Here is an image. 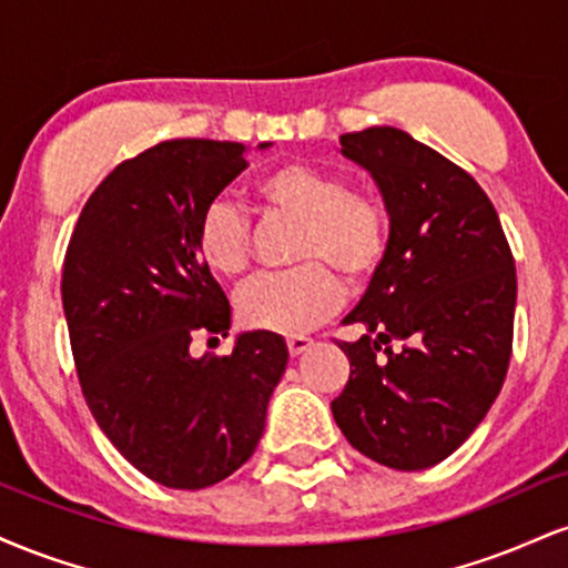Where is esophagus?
I'll use <instances>...</instances> for the list:
<instances>
[{
  "mask_svg": "<svg viewBox=\"0 0 568 568\" xmlns=\"http://www.w3.org/2000/svg\"><path fill=\"white\" fill-rule=\"evenodd\" d=\"M312 347V338H306V336H291L288 338V352H291V357H298V355H304L306 349Z\"/></svg>",
  "mask_w": 568,
  "mask_h": 568,
  "instance_id": "esophagus-1",
  "label": "esophagus"
}]
</instances>
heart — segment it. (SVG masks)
Here are the masks:
<instances>
[{
	"mask_svg": "<svg viewBox=\"0 0 568 568\" xmlns=\"http://www.w3.org/2000/svg\"><path fill=\"white\" fill-rule=\"evenodd\" d=\"M266 211L298 221L291 272L253 277L237 293V315L247 328L298 336L334 315L342 304L344 275L366 283L387 253V216L374 197L349 192L342 175L288 162L256 181ZM202 262L216 275L237 277L251 262V219L230 200H213L194 232Z\"/></svg>",
	"mask_w": 568,
	"mask_h": 568,
	"instance_id": "heart-1",
	"label": "heart"
}]
</instances>
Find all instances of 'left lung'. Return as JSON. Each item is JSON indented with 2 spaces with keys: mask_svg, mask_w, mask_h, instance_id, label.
<instances>
[{
  "mask_svg": "<svg viewBox=\"0 0 568 568\" xmlns=\"http://www.w3.org/2000/svg\"><path fill=\"white\" fill-rule=\"evenodd\" d=\"M338 143L379 189L389 237L342 321L366 334L338 344L349 382L331 410L368 459L427 470L470 438L505 382L518 293L513 253L478 181L406 130L366 128Z\"/></svg>",
  "mask_w": 568,
  "mask_h": 568,
  "instance_id": "obj_1",
  "label": "left lung"
}]
</instances>
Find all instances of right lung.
Instances as JSON below:
<instances>
[{"instance_id":"1","label":"right lung","mask_w":568,"mask_h":568,"mask_svg":"<svg viewBox=\"0 0 568 568\" xmlns=\"http://www.w3.org/2000/svg\"><path fill=\"white\" fill-rule=\"evenodd\" d=\"M245 154V143L175 139L122 162L84 202L63 262L84 400L116 452L168 488L213 486L251 459L288 366L270 331L237 334L232 355L189 349L197 331L232 325L194 232Z\"/></svg>"}]
</instances>
